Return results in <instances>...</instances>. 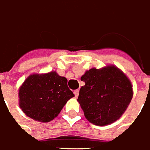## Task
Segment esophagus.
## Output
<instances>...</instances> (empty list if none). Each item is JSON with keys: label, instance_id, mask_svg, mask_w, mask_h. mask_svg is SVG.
I'll return each instance as SVG.
<instances>
[{"label": "esophagus", "instance_id": "esophagus-1", "mask_svg": "<svg viewBox=\"0 0 150 150\" xmlns=\"http://www.w3.org/2000/svg\"><path fill=\"white\" fill-rule=\"evenodd\" d=\"M74 94H75V97L77 98L78 95H79V90H74Z\"/></svg>", "mask_w": 150, "mask_h": 150}]
</instances>
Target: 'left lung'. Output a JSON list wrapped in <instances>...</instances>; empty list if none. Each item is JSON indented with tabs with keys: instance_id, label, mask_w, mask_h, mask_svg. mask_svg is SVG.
<instances>
[{
	"instance_id": "left-lung-1",
	"label": "left lung",
	"mask_w": 150,
	"mask_h": 150,
	"mask_svg": "<svg viewBox=\"0 0 150 150\" xmlns=\"http://www.w3.org/2000/svg\"><path fill=\"white\" fill-rule=\"evenodd\" d=\"M81 80L86 84L77 101L86 118L94 125L105 126L119 120L132 98L131 81L114 65L90 69Z\"/></svg>"
}]
</instances>
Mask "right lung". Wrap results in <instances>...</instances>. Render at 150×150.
I'll return each mask as SVG.
<instances>
[{
    "label": "right lung",
    "instance_id": "add662e5",
    "mask_svg": "<svg viewBox=\"0 0 150 150\" xmlns=\"http://www.w3.org/2000/svg\"><path fill=\"white\" fill-rule=\"evenodd\" d=\"M68 80L56 72L32 74L19 88V107L28 117L47 123L60 114L67 101L74 97Z\"/></svg>",
    "mask_w": 150,
    "mask_h": 150
}]
</instances>
